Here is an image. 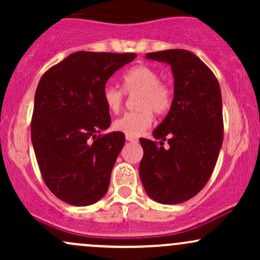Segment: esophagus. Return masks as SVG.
I'll list each match as a JSON object with an SVG mask.
<instances>
[{
    "label": "esophagus",
    "mask_w": 260,
    "mask_h": 260,
    "mask_svg": "<svg viewBox=\"0 0 260 260\" xmlns=\"http://www.w3.org/2000/svg\"><path fill=\"white\" fill-rule=\"evenodd\" d=\"M126 139H127V142H131V143L138 142V139H137L136 137H132V136H126Z\"/></svg>",
    "instance_id": "34e87169"
}]
</instances>
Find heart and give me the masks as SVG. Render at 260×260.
<instances>
[{"label": "heart", "instance_id": "heart-1", "mask_svg": "<svg viewBox=\"0 0 260 260\" xmlns=\"http://www.w3.org/2000/svg\"><path fill=\"white\" fill-rule=\"evenodd\" d=\"M123 90L106 84L103 89V101L110 112H117L123 105L126 94L136 95V106L139 110L126 112L113 121V129L126 136L138 137L150 127L153 111L165 115L174 103V88L160 79V73L150 66L138 64L122 76Z\"/></svg>", "mask_w": 260, "mask_h": 260}]
</instances>
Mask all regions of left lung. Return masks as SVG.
Wrapping results in <instances>:
<instances>
[{
  "instance_id": "1",
  "label": "left lung",
  "mask_w": 260,
  "mask_h": 260,
  "mask_svg": "<svg viewBox=\"0 0 260 260\" xmlns=\"http://www.w3.org/2000/svg\"><path fill=\"white\" fill-rule=\"evenodd\" d=\"M147 58L171 66L175 91L168 116L153 133L160 145L139 139L144 151L139 176L150 198L178 204L201 192L216 165L223 139L221 90L210 68L190 51L149 52Z\"/></svg>"
}]
</instances>
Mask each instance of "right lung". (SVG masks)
<instances>
[{
    "instance_id": "obj_1",
    "label": "right lung",
    "mask_w": 260,
    "mask_h": 260,
    "mask_svg": "<svg viewBox=\"0 0 260 260\" xmlns=\"http://www.w3.org/2000/svg\"><path fill=\"white\" fill-rule=\"evenodd\" d=\"M136 57L132 52H74L39 82L32 147L45 184L64 203L94 204L109 189L124 134L101 133L111 123L101 94L110 77Z\"/></svg>"
}]
</instances>
